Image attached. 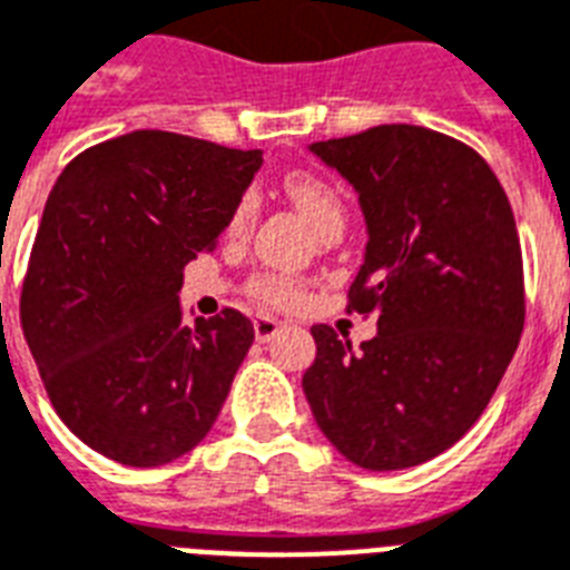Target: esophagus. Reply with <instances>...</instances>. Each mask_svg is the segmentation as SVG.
<instances>
[{
	"label": "esophagus",
	"instance_id": "34e87169",
	"mask_svg": "<svg viewBox=\"0 0 570 570\" xmlns=\"http://www.w3.org/2000/svg\"><path fill=\"white\" fill-rule=\"evenodd\" d=\"M279 330H282V323L273 321V317H267V314H258L256 321H253V332H256V341H271Z\"/></svg>",
	"mask_w": 570,
	"mask_h": 570
}]
</instances>
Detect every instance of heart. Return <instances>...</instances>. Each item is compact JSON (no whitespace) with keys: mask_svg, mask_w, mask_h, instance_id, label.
Listing matches in <instances>:
<instances>
[{"mask_svg":"<svg viewBox=\"0 0 570 570\" xmlns=\"http://www.w3.org/2000/svg\"><path fill=\"white\" fill-rule=\"evenodd\" d=\"M285 190H288L291 203L306 214L308 223L321 235L330 229H344V203L330 181H323L321 176H312V173H291L285 179ZM253 217H256V194H244L229 217V232H244ZM256 294L267 303L282 306L297 297V282L288 276H262L256 282Z\"/></svg>","mask_w":570,"mask_h":570,"instance_id":"heart-1","label":"heart"}]
</instances>
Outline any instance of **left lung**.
<instances>
[{"label": "left lung", "instance_id": "1", "mask_svg": "<svg viewBox=\"0 0 570 570\" xmlns=\"http://www.w3.org/2000/svg\"><path fill=\"white\" fill-rule=\"evenodd\" d=\"M308 153L358 194L367 244L350 308L376 317L358 350L312 326L308 406L353 465H421L471 430L518 350L523 264L507 190L471 147L406 122Z\"/></svg>", "mask_w": 570, "mask_h": 570}]
</instances>
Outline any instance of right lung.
<instances>
[{
	"instance_id": "1",
	"label": "right lung",
	"mask_w": 570,
	"mask_h": 570,
	"mask_svg": "<svg viewBox=\"0 0 570 570\" xmlns=\"http://www.w3.org/2000/svg\"><path fill=\"white\" fill-rule=\"evenodd\" d=\"M262 167L173 131H129L55 181L22 282V332L55 412L131 468L185 456L256 338L235 308L185 323V264L212 249Z\"/></svg>"
}]
</instances>
